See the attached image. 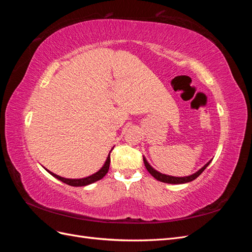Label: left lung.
Here are the masks:
<instances>
[{"mask_svg": "<svg viewBox=\"0 0 252 252\" xmlns=\"http://www.w3.org/2000/svg\"><path fill=\"white\" fill-rule=\"evenodd\" d=\"M143 159H144L145 167H146V169L148 170V172L152 175V177H154L155 179H157L159 182L168 183V184H184V183H188V182H191V181L195 180L206 169V167H207L211 162V161H209L204 167H202V168L199 171H196L195 173H193L191 175H188V177H184V178H178V177H171V175H166V174H163V173H159L158 171H157L156 169L152 168V167L146 161V158H144Z\"/></svg>", "mask_w": 252, "mask_h": 252, "instance_id": "left-lung-1", "label": "left lung"}]
</instances>
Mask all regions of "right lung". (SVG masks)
Returning a JSON list of instances; mask_svg holds the SVG:
<instances>
[{
    "instance_id": "obj_1",
    "label": "right lung",
    "mask_w": 252,
    "mask_h": 252,
    "mask_svg": "<svg viewBox=\"0 0 252 252\" xmlns=\"http://www.w3.org/2000/svg\"><path fill=\"white\" fill-rule=\"evenodd\" d=\"M109 165H110V152L109 155L107 157V159H106V162L104 164V166L102 167V168L98 170L97 172H95L94 174L90 175V177H87V178H84V179H65V178H62L60 177V175H57L55 173H52L51 171L47 170L51 175H53V177L57 178L58 180L62 181L63 183H65V184L67 185H70V186H74V187H79V186H86V185H89L91 184V183H94L98 180H101L105 177V174L108 172L109 170Z\"/></svg>"
}]
</instances>
